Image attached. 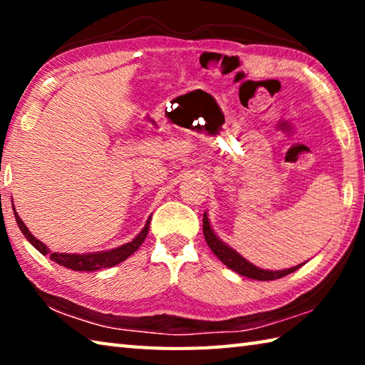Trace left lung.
Segmentation results:
<instances>
[{"label": "left lung", "mask_w": 365, "mask_h": 365, "mask_svg": "<svg viewBox=\"0 0 365 365\" xmlns=\"http://www.w3.org/2000/svg\"><path fill=\"white\" fill-rule=\"evenodd\" d=\"M202 232H205V238L206 243L211 251L217 256L222 262H224L228 269L237 272V274L248 277V279H255V280H261V282H267V280H275V279H282L292 272L298 270L301 265H304L306 262L294 265V267L289 269H283V270H267V269H261L250 262L248 259H245L238 251H235L230 245H227L225 242L217 237V233L214 232V228L211 227V222H209L207 212L202 215Z\"/></svg>", "instance_id": "left-lung-1"}]
</instances>
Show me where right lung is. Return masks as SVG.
<instances>
[{
    "label": "right lung",
    "mask_w": 365,
    "mask_h": 365,
    "mask_svg": "<svg viewBox=\"0 0 365 365\" xmlns=\"http://www.w3.org/2000/svg\"><path fill=\"white\" fill-rule=\"evenodd\" d=\"M12 209H14V206H12ZM14 217H16L17 225L21 228V232L24 233V237L27 238V242L32 245L35 250H38L43 256H49V259L56 264L64 265V267L72 269L76 272L101 270L106 267H114V265L123 262L128 256H132L133 252L140 248L141 243L145 242L148 230H150V224H151V215H150L143 227V230H141L137 237L132 240V242L117 246V248L108 250V251L85 252V255H76V252H51L45 243H41L38 238L34 237L32 232L29 230L27 225L24 224L22 219L19 217V214L16 211H14Z\"/></svg>",
    "instance_id": "obj_1"
}]
</instances>
